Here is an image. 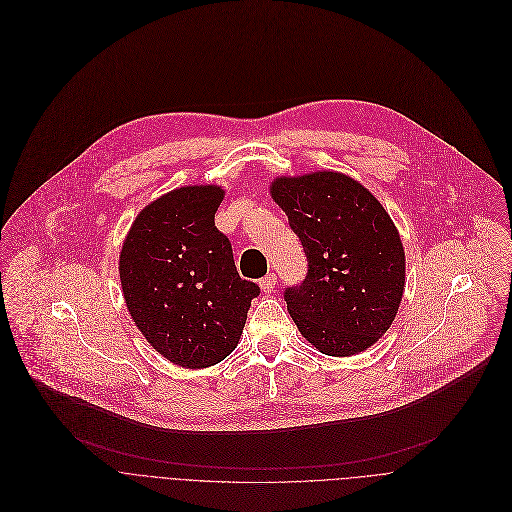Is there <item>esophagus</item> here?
Segmentation results:
<instances>
[{
	"label": "esophagus",
	"instance_id": "obj_1",
	"mask_svg": "<svg viewBox=\"0 0 512 512\" xmlns=\"http://www.w3.org/2000/svg\"><path fill=\"white\" fill-rule=\"evenodd\" d=\"M274 286H276V274H274V272L266 274V276L260 280V288H262L264 292H270Z\"/></svg>",
	"mask_w": 512,
	"mask_h": 512
}]
</instances>
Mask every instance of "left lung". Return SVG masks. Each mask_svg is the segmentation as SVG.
<instances>
[{
    "mask_svg": "<svg viewBox=\"0 0 512 512\" xmlns=\"http://www.w3.org/2000/svg\"><path fill=\"white\" fill-rule=\"evenodd\" d=\"M270 193L309 262L304 280L284 290L298 331L331 357L365 351L391 327L405 284L389 214L359 181L335 171L278 177Z\"/></svg>",
    "mask_w": 512,
    "mask_h": 512,
    "instance_id": "obj_1",
    "label": "left lung"
}]
</instances>
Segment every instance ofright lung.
<instances>
[{"label":"right lung","mask_w":512,"mask_h":512,"mask_svg":"<svg viewBox=\"0 0 512 512\" xmlns=\"http://www.w3.org/2000/svg\"><path fill=\"white\" fill-rule=\"evenodd\" d=\"M218 185H189L151 201L119 258L127 309L151 347L175 365L201 369L238 345L260 286L240 278L232 244L216 228Z\"/></svg>","instance_id":"add662e5"}]
</instances>
